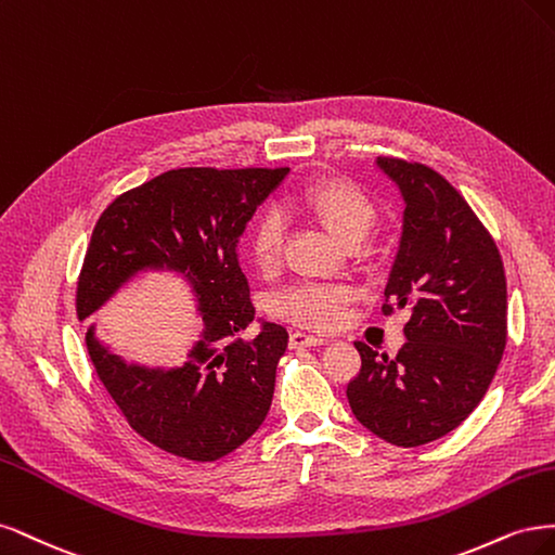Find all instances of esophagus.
Returning <instances> with one entry per match:
<instances>
[{
    "label": "esophagus",
    "mask_w": 555,
    "mask_h": 555,
    "mask_svg": "<svg viewBox=\"0 0 555 555\" xmlns=\"http://www.w3.org/2000/svg\"><path fill=\"white\" fill-rule=\"evenodd\" d=\"M325 338L323 336H315V334H309V332H293L291 334V348H311V346H323Z\"/></svg>",
    "instance_id": "1"
}]
</instances>
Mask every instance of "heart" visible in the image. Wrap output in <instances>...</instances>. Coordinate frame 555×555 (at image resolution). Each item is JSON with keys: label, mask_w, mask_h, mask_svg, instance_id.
I'll return each mask as SVG.
<instances>
[{"label": "heart", "mask_w": 555, "mask_h": 555, "mask_svg": "<svg viewBox=\"0 0 555 555\" xmlns=\"http://www.w3.org/2000/svg\"><path fill=\"white\" fill-rule=\"evenodd\" d=\"M297 205L323 223L334 237L352 246L375 221V205L346 177H320L297 195ZM285 223L276 209H264L248 232V256L262 274L276 272L283 254ZM350 291L344 285L295 283L274 297L276 315L311 330H334L344 320Z\"/></svg>", "instance_id": "obj_1"}]
</instances>
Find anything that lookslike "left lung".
<instances>
[{"mask_svg":"<svg viewBox=\"0 0 555 555\" xmlns=\"http://www.w3.org/2000/svg\"><path fill=\"white\" fill-rule=\"evenodd\" d=\"M403 193L399 256L383 313L410 309L397 357L354 341L360 373L348 403L371 434L420 447L466 420L485 399L507 346V281L491 232L440 172L378 156Z\"/></svg>","mask_w":555,"mask_h":555,"instance_id":"1","label":"left lung"}]
</instances>
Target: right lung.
<instances>
[{"instance_id":"right-lung-1","label":"right lung","mask_w":555,"mask_h":555,"mask_svg":"<svg viewBox=\"0 0 555 555\" xmlns=\"http://www.w3.org/2000/svg\"><path fill=\"white\" fill-rule=\"evenodd\" d=\"M285 172L168 170L117 195L92 230L76 288L80 320L147 267L184 274L198 293L205 332L182 369L127 366L96 344L92 330L85 336L121 415L140 438L168 454L217 461L251 438L270 413L288 332L264 323L258 336L237 338L256 315L237 237Z\"/></svg>"}]
</instances>
